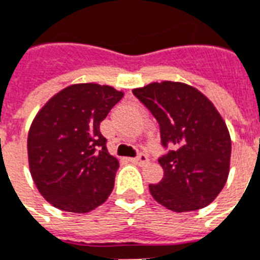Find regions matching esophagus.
I'll return each mask as SVG.
<instances>
[{
  "instance_id": "esophagus-1",
  "label": "esophagus",
  "mask_w": 260,
  "mask_h": 260,
  "mask_svg": "<svg viewBox=\"0 0 260 260\" xmlns=\"http://www.w3.org/2000/svg\"><path fill=\"white\" fill-rule=\"evenodd\" d=\"M130 160H132V162H134V164H138V166H144V164H146V162L149 161L148 156H146L145 153H140L137 157L130 158Z\"/></svg>"
}]
</instances>
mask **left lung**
Here are the masks:
<instances>
[{
  "instance_id": "left-lung-1",
  "label": "left lung",
  "mask_w": 260,
  "mask_h": 260,
  "mask_svg": "<svg viewBox=\"0 0 260 260\" xmlns=\"http://www.w3.org/2000/svg\"><path fill=\"white\" fill-rule=\"evenodd\" d=\"M160 126L158 158L164 176L149 184L150 194L170 210L194 212L212 203L224 188L231 162V136L213 103L183 82H152L133 89Z\"/></svg>"
}]
</instances>
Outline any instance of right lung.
Masks as SVG:
<instances>
[{"label":"right lung","mask_w":260,"mask_h":260,"mask_svg":"<svg viewBox=\"0 0 260 260\" xmlns=\"http://www.w3.org/2000/svg\"><path fill=\"white\" fill-rule=\"evenodd\" d=\"M123 92L74 84L54 94L28 133V162L43 198L57 209L88 213L110 197L119 162L107 150L102 122Z\"/></svg>","instance_id":"right-lung-1"}]
</instances>
